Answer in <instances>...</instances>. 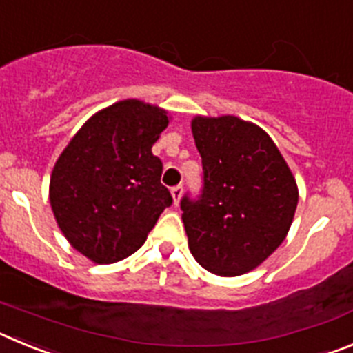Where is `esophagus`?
Returning <instances> with one entry per match:
<instances>
[{
  "instance_id": "obj_1",
  "label": "esophagus",
  "mask_w": 353,
  "mask_h": 353,
  "mask_svg": "<svg viewBox=\"0 0 353 353\" xmlns=\"http://www.w3.org/2000/svg\"><path fill=\"white\" fill-rule=\"evenodd\" d=\"M182 192H183V187L182 185L171 187V196H173V203L174 205H179L180 198H182Z\"/></svg>"
}]
</instances>
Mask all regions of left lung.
Masks as SVG:
<instances>
[{
	"instance_id": "left-lung-1",
	"label": "left lung",
	"mask_w": 353,
	"mask_h": 353,
	"mask_svg": "<svg viewBox=\"0 0 353 353\" xmlns=\"http://www.w3.org/2000/svg\"><path fill=\"white\" fill-rule=\"evenodd\" d=\"M203 189L180 201L189 249L203 269L233 277L256 269L292 226L299 189L270 136L236 117L191 123Z\"/></svg>"
}]
</instances>
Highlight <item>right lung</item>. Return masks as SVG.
Returning a JSON list of instances; mask_svg holds the SVG:
<instances>
[{
	"label": "right lung",
	"instance_id": "obj_1",
	"mask_svg": "<svg viewBox=\"0 0 353 353\" xmlns=\"http://www.w3.org/2000/svg\"><path fill=\"white\" fill-rule=\"evenodd\" d=\"M157 105L127 99L93 114L56 161L49 185L65 239L95 263L130 256L173 203L152 146L168 127Z\"/></svg>",
	"mask_w": 353,
	"mask_h": 353
}]
</instances>
